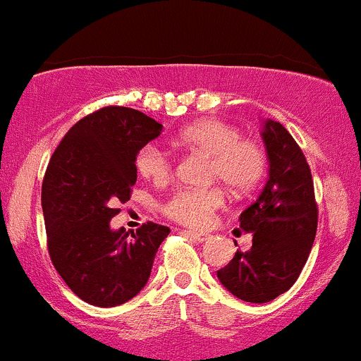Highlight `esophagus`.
<instances>
[{
	"instance_id": "esophagus-1",
	"label": "esophagus",
	"mask_w": 361,
	"mask_h": 361,
	"mask_svg": "<svg viewBox=\"0 0 361 361\" xmlns=\"http://www.w3.org/2000/svg\"><path fill=\"white\" fill-rule=\"evenodd\" d=\"M186 235H190V238H193L195 241L198 243H205L207 239H209V234L207 233H195V231H185Z\"/></svg>"
}]
</instances>
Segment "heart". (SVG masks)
I'll return each mask as SVG.
<instances>
[{
    "mask_svg": "<svg viewBox=\"0 0 361 361\" xmlns=\"http://www.w3.org/2000/svg\"><path fill=\"white\" fill-rule=\"evenodd\" d=\"M178 146L209 157V181L221 183L234 193L251 190L264 171V152L252 140L241 139L238 128L219 120H202L176 135ZM135 169L152 183H164L173 176L171 157L156 144H146L135 154ZM224 204L219 188H183L171 195L164 212L180 224L205 227Z\"/></svg>",
    "mask_w": 361,
    "mask_h": 361,
    "instance_id": "heart-1",
    "label": "heart"
}]
</instances>
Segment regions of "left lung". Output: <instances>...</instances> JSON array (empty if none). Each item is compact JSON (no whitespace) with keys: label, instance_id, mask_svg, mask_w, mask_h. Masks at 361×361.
Here are the masks:
<instances>
[{"label":"left lung","instance_id":"8db88e82","mask_svg":"<svg viewBox=\"0 0 361 361\" xmlns=\"http://www.w3.org/2000/svg\"><path fill=\"white\" fill-rule=\"evenodd\" d=\"M268 178L263 190L239 215L252 235L247 252L238 251L217 279L234 297L267 304L295 283L312 250L317 205L310 168L299 144L280 122L261 120Z\"/></svg>","mask_w":361,"mask_h":361}]
</instances>
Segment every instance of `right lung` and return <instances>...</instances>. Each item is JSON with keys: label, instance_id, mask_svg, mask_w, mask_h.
I'll return each mask as SVG.
<instances>
[{"label": "right lung", "instance_id": "add662e5", "mask_svg": "<svg viewBox=\"0 0 361 361\" xmlns=\"http://www.w3.org/2000/svg\"><path fill=\"white\" fill-rule=\"evenodd\" d=\"M163 126L142 111L106 106L68 130L42 183L49 255L69 288L97 307L134 299L151 276L166 226L147 222L134 233L111 229L115 205L137 181L135 154Z\"/></svg>", "mask_w": 361, "mask_h": 361}]
</instances>
